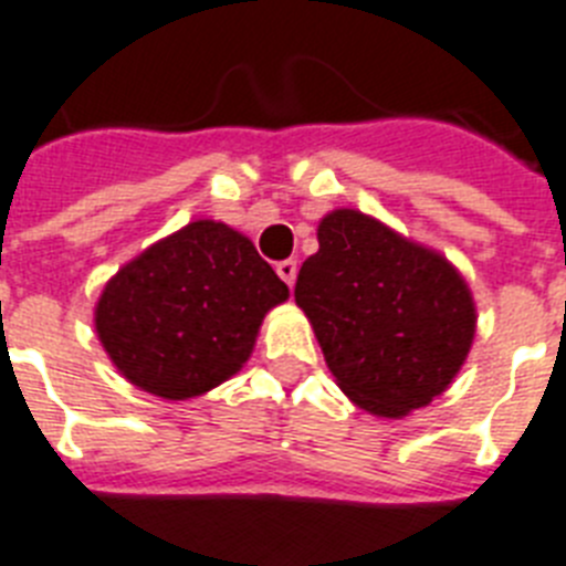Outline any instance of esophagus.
Returning <instances> with one entry per match:
<instances>
[{"instance_id": "1", "label": "esophagus", "mask_w": 566, "mask_h": 566, "mask_svg": "<svg viewBox=\"0 0 566 566\" xmlns=\"http://www.w3.org/2000/svg\"><path fill=\"white\" fill-rule=\"evenodd\" d=\"M275 273L282 275L284 282H287V287H293V282H296V273H298L296 261H293V259L279 261V264H275Z\"/></svg>"}]
</instances>
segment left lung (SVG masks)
<instances>
[{"mask_svg": "<svg viewBox=\"0 0 566 566\" xmlns=\"http://www.w3.org/2000/svg\"><path fill=\"white\" fill-rule=\"evenodd\" d=\"M293 296L339 388L371 415L429 406L472 348V293L458 270L356 210L322 218L319 253Z\"/></svg>", "mask_w": 566, "mask_h": 566, "instance_id": "left-lung-1", "label": "left lung"}]
</instances>
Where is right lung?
<instances>
[{"label": "right lung", "mask_w": 566, "mask_h": 566, "mask_svg": "<svg viewBox=\"0 0 566 566\" xmlns=\"http://www.w3.org/2000/svg\"><path fill=\"white\" fill-rule=\"evenodd\" d=\"M284 298L287 284L253 241L227 224L192 221L114 275L94 325L129 382L189 400L239 371L264 313Z\"/></svg>", "instance_id": "obj_1"}]
</instances>
